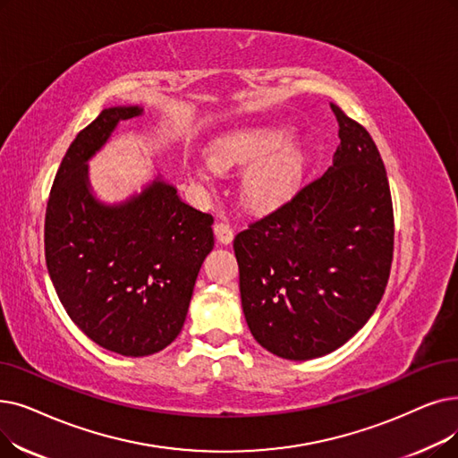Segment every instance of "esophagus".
I'll return each mask as SVG.
<instances>
[{
  "label": "esophagus",
  "mask_w": 458,
  "mask_h": 458,
  "mask_svg": "<svg viewBox=\"0 0 458 458\" xmlns=\"http://www.w3.org/2000/svg\"><path fill=\"white\" fill-rule=\"evenodd\" d=\"M213 232H215V237H216L218 243H225V245L232 243V240H233V228L228 223H223V221L215 223L213 225Z\"/></svg>",
  "instance_id": "1"
}]
</instances>
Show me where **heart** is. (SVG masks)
Instances as JSON below:
<instances>
[{"label": "heart", "mask_w": 458, "mask_h": 458, "mask_svg": "<svg viewBox=\"0 0 458 458\" xmlns=\"http://www.w3.org/2000/svg\"><path fill=\"white\" fill-rule=\"evenodd\" d=\"M288 134L281 125L237 129L211 144L209 163L218 170L252 163L242 182L243 200L252 208L276 206L297 187L303 174V151L295 142H286ZM194 175L208 180L200 168Z\"/></svg>", "instance_id": "b5f03b06"}]
</instances>
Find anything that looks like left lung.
Masks as SVG:
<instances>
[{
  "instance_id": "8db88e82",
  "label": "left lung",
  "mask_w": 458,
  "mask_h": 458,
  "mask_svg": "<svg viewBox=\"0 0 458 458\" xmlns=\"http://www.w3.org/2000/svg\"><path fill=\"white\" fill-rule=\"evenodd\" d=\"M333 166L233 240L247 326L271 353L322 357L360 331L393 262V202L367 129L331 103Z\"/></svg>"
}]
</instances>
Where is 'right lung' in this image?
<instances>
[{"label":"right lung","instance_id":"1","mask_svg":"<svg viewBox=\"0 0 458 458\" xmlns=\"http://www.w3.org/2000/svg\"><path fill=\"white\" fill-rule=\"evenodd\" d=\"M138 106L98 114L69 146L48 196L47 267L71 320L93 343L127 357L166 348L180 335L204 258L213 216L182 202L157 180L119 206L97 202L88 158Z\"/></svg>","mask_w":458,"mask_h":458}]
</instances>
